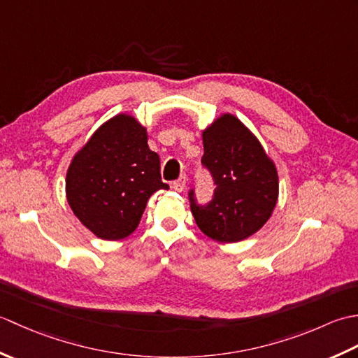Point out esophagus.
Segmentation results:
<instances>
[{"mask_svg": "<svg viewBox=\"0 0 358 358\" xmlns=\"http://www.w3.org/2000/svg\"><path fill=\"white\" fill-rule=\"evenodd\" d=\"M186 185H187V178L185 177H180L177 181H173L172 183V187H173V191H177V192H183L185 189H186Z\"/></svg>", "mask_w": 358, "mask_h": 358, "instance_id": "obj_1", "label": "esophagus"}]
</instances>
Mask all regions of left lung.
I'll return each mask as SVG.
<instances>
[{
  "mask_svg": "<svg viewBox=\"0 0 358 358\" xmlns=\"http://www.w3.org/2000/svg\"><path fill=\"white\" fill-rule=\"evenodd\" d=\"M203 166L214 178V199L189 201L196 226L209 238L237 243L260 231L278 199V173L260 141L241 121L223 113L203 131Z\"/></svg>",
  "mask_w": 358,
  "mask_h": 358,
  "instance_id": "obj_1",
  "label": "left lung"
}]
</instances>
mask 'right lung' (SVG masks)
<instances>
[{"mask_svg": "<svg viewBox=\"0 0 358 358\" xmlns=\"http://www.w3.org/2000/svg\"><path fill=\"white\" fill-rule=\"evenodd\" d=\"M169 189L148 132L127 113L106 121L67 169L66 196L80 222L98 238L121 240L138 226L150 195Z\"/></svg>", "mask_w": 358, "mask_h": 358, "instance_id": "add662e5", "label": "right lung"}]
</instances>
